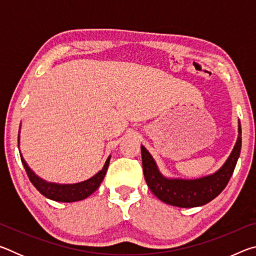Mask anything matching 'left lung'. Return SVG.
<instances>
[{"mask_svg":"<svg viewBox=\"0 0 256 256\" xmlns=\"http://www.w3.org/2000/svg\"><path fill=\"white\" fill-rule=\"evenodd\" d=\"M238 138L230 156L214 174L198 180H170L160 174L157 164L144 146H141L142 168L149 188L159 200L180 208L206 204L226 188L235 170L242 149V128L238 125Z\"/></svg>","mask_w":256,"mask_h":256,"instance_id":"left-lung-1","label":"left lung"}]
</instances>
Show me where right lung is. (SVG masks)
<instances>
[{
  "label": "right lung",
  "instance_id": "right-lung-1",
  "mask_svg": "<svg viewBox=\"0 0 256 256\" xmlns=\"http://www.w3.org/2000/svg\"><path fill=\"white\" fill-rule=\"evenodd\" d=\"M18 144H19V138H18ZM110 156L107 158L105 166H104L100 172H98L96 175L92 178L86 180L84 182L76 184H55V183H47V182L42 180L37 175H34V172L30 170L28 164H26L24 159L21 156V162L24 167L27 175L29 177L30 182L32 185L36 188L42 196H46L47 198H50L53 201L58 202H76L84 200V198H88L89 196L96 190L99 185L104 180V177L106 175L108 164H110Z\"/></svg>",
  "mask_w": 256,
  "mask_h": 256
}]
</instances>
